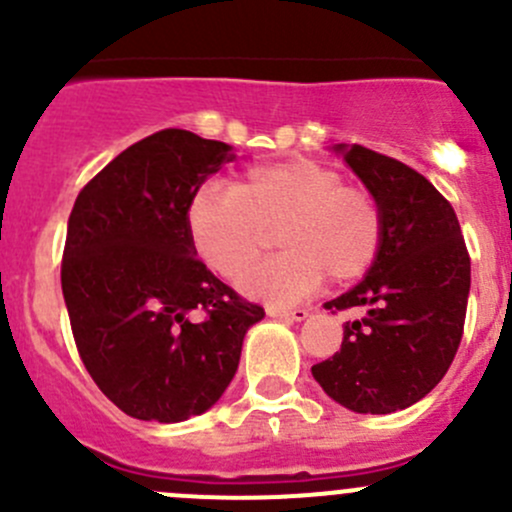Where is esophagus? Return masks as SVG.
Segmentation results:
<instances>
[{"label": "esophagus", "instance_id": "esophagus-1", "mask_svg": "<svg viewBox=\"0 0 512 512\" xmlns=\"http://www.w3.org/2000/svg\"><path fill=\"white\" fill-rule=\"evenodd\" d=\"M267 314H270V317H275V319H287V322H302V319H307L309 317V312L304 307H294V309H282V307H267L265 309Z\"/></svg>", "mask_w": 512, "mask_h": 512}]
</instances>
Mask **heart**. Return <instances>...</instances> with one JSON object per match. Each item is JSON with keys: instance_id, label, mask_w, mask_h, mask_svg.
Instances as JSON below:
<instances>
[{"instance_id": "obj_1", "label": "heart", "mask_w": 512, "mask_h": 512, "mask_svg": "<svg viewBox=\"0 0 512 512\" xmlns=\"http://www.w3.org/2000/svg\"><path fill=\"white\" fill-rule=\"evenodd\" d=\"M200 260L225 280H237L280 227L285 250L252 267L242 280L250 297L292 304L319 287L359 280L384 247L379 200L344 175L309 158L252 165L232 188L203 183L185 210Z\"/></svg>"}]
</instances>
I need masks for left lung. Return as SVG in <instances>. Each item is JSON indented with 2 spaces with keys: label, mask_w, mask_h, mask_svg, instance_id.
I'll use <instances>...</instances> for the list:
<instances>
[{
  "label": "left lung",
  "mask_w": 512,
  "mask_h": 512,
  "mask_svg": "<svg viewBox=\"0 0 512 512\" xmlns=\"http://www.w3.org/2000/svg\"><path fill=\"white\" fill-rule=\"evenodd\" d=\"M344 153L384 210V247L359 285L327 309H366L314 379L356 414H394L446 376L466 322L471 257L451 203L414 168L364 146Z\"/></svg>",
  "instance_id": "1"
}]
</instances>
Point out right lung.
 <instances>
[{
	"mask_svg": "<svg viewBox=\"0 0 512 512\" xmlns=\"http://www.w3.org/2000/svg\"><path fill=\"white\" fill-rule=\"evenodd\" d=\"M235 158L227 143L165 128L116 156L76 198L61 289L98 389L141 421L208 411L265 317L198 260L188 200Z\"/></svg>",
	"mask_w": 512,
	"mask_h": 512,
	"instance_id": "add662e5",
	"label": "right lung"
}]
</instances>
